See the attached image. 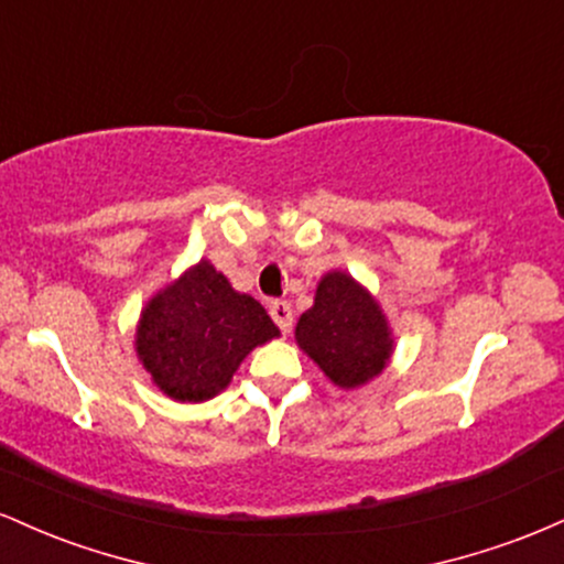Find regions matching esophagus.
Instances as JSON below:
<instances>
[{
    "instance_id": "34e87169",
    "label": "esophagus",
    "mask_w": 564,
    "mask_h": 564,
    "mask_svg": "<svg viewBox=\"0 0 564 564\" xmlns=\"http://www.w3.org/2000/svg\"><path fill=\"white\" fill-rule=\"evenodd\" d=\"M270 315H273L275 326L281 328L283 334L291 332V323H294V310H291L289 302H283V300L270 302Z\"/></svg>"
}]
</instances>
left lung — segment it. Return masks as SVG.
Returning <instances> with one entry per match:
<instances>
[{
	"label": "left lung",
	"mask_w": 564,
	"mask_h": 564,
	"mask_svg": "<svg viewBox=\"0 0 564 564\" xmlns=\"http://www.w3.org/2000/svg\"><path fill=\"white\" fill-rule=\"evenodd\" d=\"M294 336L307 358L341 390L379 377L394 347L379 302L341 270L321 278L313 307L302 313Z\"/></svg>",
	"instance_id": "1"
}]
</instances>
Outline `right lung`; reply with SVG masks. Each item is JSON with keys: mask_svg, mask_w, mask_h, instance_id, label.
Listing matches in <instances>:
<instances>
[{"mask_svg": "<svg viewBox=\"0 0 564 564\" xmlns=\"http://www.w3.org/2000/svg\"><path fill=\"white\" fill-rule=\"evenodd\" d=\"M278 334L254 296L200 260L142 307L134 349L161 392L204 403L230 384L251 349Z\"/></svg>", "mask_w": 564, "mask_h": 564, "instance_id": "add662e5", "label": "right lung"}]
</instances>
